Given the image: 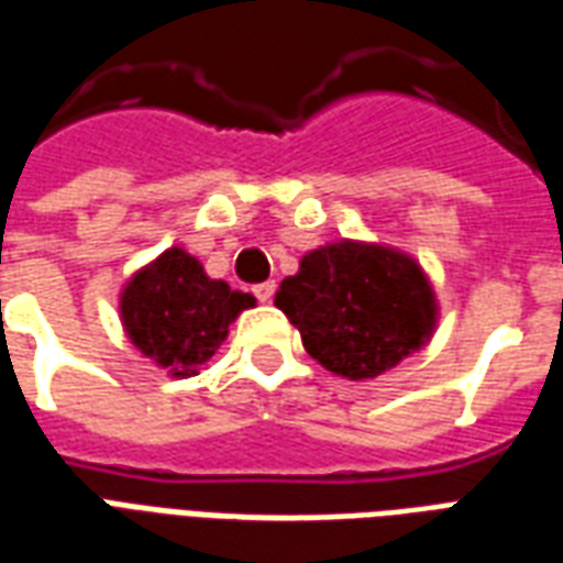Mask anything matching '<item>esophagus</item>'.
Here are the masks:
<instances>
[{
	"label": "esophagus",
	"mask_w": 563,
	"mask_h": 563,
	"mask_svg": "<svg viewBox=\"0 0 563 563\" xmlns=\"http://www.w3.org/2000/svg\"><path fill=\"white\" fill-rule=\"evenodd\" d=\"M274 289H277V286H274V280L258 283V286H253V292H256V298L262 301V305H268L271 298H274Z\"/></svg>",
	"instance_id": "esophagus-1"
}]
</instances>
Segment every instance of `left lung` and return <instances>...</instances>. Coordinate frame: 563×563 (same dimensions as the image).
Returning <instances> with one entry per match:
<instances>
[{"mask_svg":"<svg viewBox=\"0 0 563 563\" xmlns=\"http://www.w3.org/2000/svg\"><path fill=\"white\" fill-rule=\"evenodd\" d=\"M274 305L319 365L355 383L428 346L440 319L434 286L410 253L350 238L305 253Z\"/></svg>","mask_w":563,"mask_h":563,"instance_id":"left-lung-1","label":"left lung"}]
</instances>
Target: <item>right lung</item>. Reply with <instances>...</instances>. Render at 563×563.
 Returning a JSON list of instances; mask_svg holds the SVG:
<instances>
[{"label": "right lung", "instance_id": "1", "mask_svg": "<svg viewBox=\"0 0 563 563\" xmlns=\"http://www.w3.org/2000/svg\"><path fill=\"white\" fill-rule=\"evenodd\" d=\"M250 307H256L253 295L208 277L184 246H168L120 289V322L132 346L180 379L208 365L229 325Z\"/></svg>", "mask_w": 563, "mask_h": 563}]
</instances>
